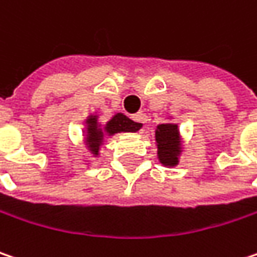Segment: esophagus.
Instances as JSON below:
<instances>
[{
  "instance_id": "34e87169",
  "label": "esophagus",
  "mask_w": 257,
  "mask_h": 257,
  "mask_svg": "<svg viewBox=\"0 0 257 257\" xmlns=\"http://www.w3.org/2000/svg\"><path fill=\"white\" fill-rule=\"evenodd\" d=\"M132 119L140 125V128H141V131H143L144 128H145V123H147V116L144 113H137L132 116Z\"/></svg>"
}]
</instances>
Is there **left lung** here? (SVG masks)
<instances>
[{"label": "left lung", "mask_w": 257, "mask_h": 257, "mask_svg": "<svg viewBox=\"0 0 257 257\" xmlns=\"http://www.w3.org/2000/svg\"><path fill=\"white\" fill-rule=\"evenodd\" d=\"M156 143L160 163L163 166L173 167L179 164V156L182 153L179 128L176 123H161L156 129Z\"/></svg>", "instance_id": "obj_1"}]
</instances>
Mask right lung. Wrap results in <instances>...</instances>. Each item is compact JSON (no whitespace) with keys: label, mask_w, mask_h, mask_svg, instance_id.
<instances>
[{"label":"right lung","mask_w":257,"mask_h":257,"mask_svg":"<svg viewBox=\"0 0 257 257\" xmlns=\"http://www.w3.org/2000/svg\"><path fill=\"white\" fill-rule=\"evenodd\" d=\"M85 123H87V128H85L87 147L93 156H98V150H100V145L103 144L104 137H112L119 132H137L141 129L137 122L131 120L123 113L114 114L103 128L98 125L97 116H94V114L88 116Z\"/></svg>","instance_id":"obj_1"}]
</instances>
